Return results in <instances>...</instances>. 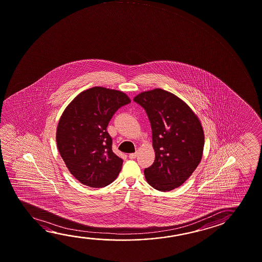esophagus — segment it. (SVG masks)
<instances>
[{"label": "esophagus", "mask_w": 262, "mask_h": 262, "mask_svg": "<svg viewBox=\"0 0 262 262\" xmlns=\"http://www.w3.org/2000/svg\"><path fill=\"white\" fill-rule=\"evenodd\" d=\"M137 157V152H133V154H129V159H135Z\"/></svg>", "instance_id": "1"}]
</instances>
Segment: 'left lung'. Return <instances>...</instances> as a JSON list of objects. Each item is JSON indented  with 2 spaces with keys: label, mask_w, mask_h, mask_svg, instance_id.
I'll return each instance as SVG.
<instances>
[{
  "label": "left lung",
  "mask_w": 262,
  "mask_h": 262,
  "mask_svg": "<svg viewBox=\"0 0 262 262\" xmlns=\"http://www.w3.org/2000/svg\"><path fill=\"white\" fill-rule=\"evenodd\" d=\"M133 100L144 108L152 133L155 160L144 170L146 180L162 192L179 187L201 161L205 138L198 116L182 99L161 89Z\"/></svg>",
  "instance_id": "obj_1"
}]
</instances>
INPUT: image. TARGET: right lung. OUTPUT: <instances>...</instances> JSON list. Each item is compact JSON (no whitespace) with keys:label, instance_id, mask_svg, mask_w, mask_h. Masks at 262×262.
Here are the masks:
<instances>
[{"label":"right lung","instance_id":"add662e5","mask_svg":"<svg viewBox=\"0 0 262 262\" xmlns=\"http://www.w3.org/2000/svg\"><path fill=\"white\" fill-rule=\"evenodd\" d=\"M130 99L119 90L95 86L85 90L63 112L56 129V143L69 172L93 188L112 184L122 159L112 151L107 132L115 112Z\"/></svg>","mask_w":262,"mask_h":262}]
</instances>
